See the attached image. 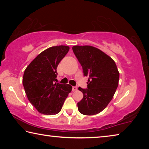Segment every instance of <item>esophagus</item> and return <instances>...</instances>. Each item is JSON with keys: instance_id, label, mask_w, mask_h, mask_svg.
Returning a JSON list of instances; mask_svg holds the SVG:
<instances>
[{"instance_id": "34e87169", "label": "esophagus", "mask_w": 149, "mask_h": 149, "mask_svg": "<svg viewBox=\"0 0 149 149\" xmlns=\"http://www.w3.org/2000/svg\"><path fill=\"white\" fill-rule=\"evenodd\" d=\"M77 90V87L76 86H73L72 87V91H75Z\"/></svg>"}]
</instances>
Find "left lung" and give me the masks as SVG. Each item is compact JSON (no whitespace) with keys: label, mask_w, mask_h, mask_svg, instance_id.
I'll use <instances>...</instances> for the list:
<instances>
[{"label":"left lung","mask_w":149,"mask_h":149,"mask_svg":"<svg viewBox=\"0 0 149 149\" xmlns=\"http://www.w3.org/2000/svg\"><path fill=\"white\" fill-rule=\"evenodd\" d=\"M72 50L84 75L89 76L87 89H78L84 94L77 103L78 110L84 115L99 114L109 104L118 86L120 74L116 64L112 58L94 47L76 45Z\"/></svg>","instance_id":"obj_1"}]
</instances>
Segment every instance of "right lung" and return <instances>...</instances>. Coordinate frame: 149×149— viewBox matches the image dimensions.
Instances as JSON below:
<instances>
[{
    "mask_svg": "<svg viewBox=\"0 0 149 149\" xmlns=\"http://www.w3.org/2000/svg\"><path fill=\"white\" fill-rule=\"evenodd\" d=\"M70 47H50L41 52L25 70L23 85L27 99L41 114L54 115L60 112L72 87L56 81L58 65Z\"/></svg>",
    "mask_w": 149,
    "mask_h": 149,
    "instance_id": "add662e5",
    "label": "right lung"
}]
</instances>
